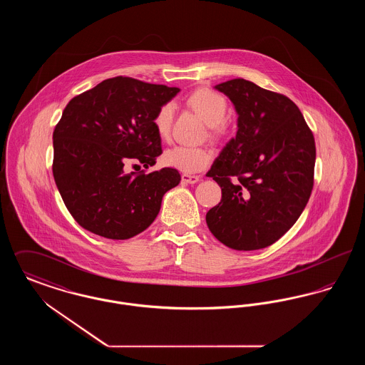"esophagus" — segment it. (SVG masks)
<instances>
[{"mask_svg":"<svg viewBox=\"0 0 365 365\" xmlns=\"http://www.w3.org/2000/svg\"><path fill=\"white\" fill-rule=\"evenodd\" d=\"M200 180V176H195V175H182V182L183 183H189V185H194Z\"/></svg>","mask_w":365,"mask_h":365,"instance_id":"1","label":"esophagus"}]
</instances>
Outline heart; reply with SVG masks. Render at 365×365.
<instances>
[{
    "mask_svg": "<svg viewBox=\"0 0 365 365\" xmlns=\"http://www.w3.org/2000/svg\"><path fill=\"white\" fill-rule=\"evenodd\" d=\"M186 104L204 119V122L210 127L212 134H219L222 131V123L226 120L228 109L223 96L209 88H198L186 98ZM174 110L173 103H165L157 109L153 118V125L160 138H167L170 135L174 120ZM212 158L213 155L207 148L176 145L164 152L163 161L167 167L186 174H194L205 170Z\"/></svg>",
    "mask_w": 365,
    "mask_h": 365,
    "instance_id": "b5f03b06",
    "label": "heart"
}]
</instances>
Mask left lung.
I'll return each mask as SVG.
<instances>
[{"label":"left lung","instance_id":"1","mask_svg":"<svg viewBox=\"0 0 365 365\" xmlns=\"http://www.w3.org/2000/svg\"><path fill=\"white\" fill-rule=\"evenodd\" d=\"M238 113V131L209 170L222 187L209 209L210 232L235 250L277 242L297 222L313 189L316 146L298 106L245 79L215 86Z\"/></svg>","mask_w":365,"mask_h":365}]
</instances>
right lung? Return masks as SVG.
I'll use <instances>...</instances> for the list:
<instances>
[{"label":"right lung","instance_id":"1","mask_svg":"<svg viewBox=\"0 0 365 365\" xmlns=\"http://www.w3.org/2000/svg\"><path fill=\"white\" fill-rule=\"evenodd\" d=\"M178 87L127 76L103 81L73 97L53 131V176L72 217L87 231L128 240L156 219L163 195L180 182L175 168L124 174V163L156 164L157 109Z\"/></svg>","mask_w":365,"mask_h":365}]
</instances>
